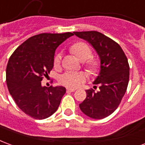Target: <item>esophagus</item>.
<instances>
[{"label": "esophagus", "instance_id": "1", "mask_svg": "<svg viewBox=\"0 0 145 145\" xmlns=\"http://www.w3.org/2000/svg\"><path fill=\"white\" fill-rule=\"evenodd\" d=\"M76 89L74 88H67V92H74L75 91Z\"/></svg>", "mask_w": 145, "mask_h": 145}]
</instances>
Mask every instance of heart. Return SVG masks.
Returning <instances> with one entry per match:
<instances>
[{"mask_svg":"<svg viewBox=\"0 0 145 145\" xmlns=\"http://www.w3.org/2000/svg\"><path fill=\"white\" fill-rule=\"evenodd\" d=\"M71 51L81 61H86L85 67L88 71L95 72L98 68V63L96 60L90 58L92 51L89 46L84 42H78L71 47ZM62 55L61 53L57 54L54 58V67H58L61 61ZM86 80V76L82 72L66 71L60 75L58 81L60 83L68 88H77L83 84Z\"/></svg>","mask_w":145,"mask_h":145,"instance_id":"heart-1","label":"heart"}]
</instances>
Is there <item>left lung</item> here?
Wrapping results in <instances>:
<instances>
[{"label":"left lung","mask_w":145,"mask_h":145,"mask_svg":"<svg viewBox=\"0 0 145 145\" xmlns=\"http://www.w3.org/2000/svg\"><path fill=\"white\" fill-rule=\"evenodd\" d=\"M73 33L92 46L101 62L100 72L93 82L99 90H86V98L79 107L91 118H105L118 108L127 90L130 70L127 57L118 43L100 32Z\"/></svg>","instance_id":"left-lung-1"}]
</instances>
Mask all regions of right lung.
Wrapping results in <instances>:
<instances>
[{"mask_svg":"<svg viewBox=\"0 0 145 145\" xmlns=\"http://www.w3.org/2000/svg\"><path fill=\"white\" fill-rule=\"evenodd\" d=\"M73 35L71 32L34 35L21 44L10 57L6 69L7 88L19 108L33 118H47L60 105L66 88H47L40 81L53 68L57 48Z\"/></svg>","mask_w":145,"mask_h":145,"instance_id":"add662e5","label":"right lung"}]
</instances>
